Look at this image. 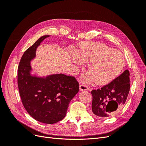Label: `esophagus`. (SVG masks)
Returning <instances> with one entry per match:
<instances>
[{"label": "esophagus", "instance_id": "1", "mask_svg": "<svg viewBox=\"0 0 146 146\" xmlns=\"http://www.w3.org/2000/svg\"><path fill=\"white\" fill-rule=\"evenodd\" d=\"M79 89H80V91H86V90H89V88H88L87 86H86L85 85L81 84L80 86H79Z\"/></svg>", "mask_w": 146, "mask_h": 146}]
</instances>
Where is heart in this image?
Returning <instances> with one entry per match:
<instances>
[{
  "mask_svg": "<svg viewBox=\"0 0 146 146\" xmlns=\"http://www.w3.org/2000/svg\"><path fill=\"white\" fill-rule=\"evenodd\" d=\"M82 59L88 63L90 72L83 75V82L91 83L95 80L99 85L111 83L118 77L125 66L122 53L101 42H82L78 54L74 53L71 61L81 64Z\"/></svg>",
  "mask_w": 146,
  "mask_h": 146,
  "instance_id": "1",
  "label": "heart"
}]
</instances>
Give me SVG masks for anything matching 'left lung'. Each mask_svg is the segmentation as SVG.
<instances>
[{
    "instance_id": "1",
    "label": "left lung",
    "mask_w": 146,
    "mask_h": 146,
    "mask_svg": "<svg viewBox=\"0 0 146 146\" xmlns=\"http://www.w3.org/2000/svg\"><path fill=\"white\" fill-rule=\"evenodd\" d=\"M129 70L127 69L108 85L91 92L92 111L95 115L108 117L116 115L121 111L129 93Z\"/></svg>"
}]
</instances>
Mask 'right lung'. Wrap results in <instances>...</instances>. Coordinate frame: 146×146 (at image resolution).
Masks as SVG:
<instances>
[{
    "mask_svg": "<svg viewBox=\"0 0 146 146\" xmlns=\"http://www.w3.org/2000/svg\"><path fill=\"white\" fill-rule=\"evenodd\" d=\"M39 38L22 56L17 69V85L22 102L26 111L35 120L52 124L66 116L69 102L79 90L74 77L54 74L40 77L32 74L30 61L44 39Z\"/></svg>",
    "mask_w": 146,
    "mask_h": 146,
    "instance_id": "obj_1",
    "label": "right lung"
}]
</instances>
